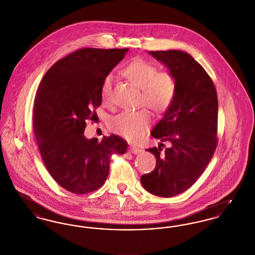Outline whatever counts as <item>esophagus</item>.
<instances>
[{
  "mask_svg": "<svg viewBox=\"0 0 255 255\" xmlns=\"http://www.w3.org/2000/svg\"><path fill=\"white\" fill-rule=\"evenodd\" d=\"M129 151H130V153L135 154V155H136V154H139V153L141 152L140 149H138V148H136V147H134V146H130Z\"/></svg>",
  "mask_w": 255,
  "mask_h": 255,
  "instance_id": "34e87169",
  "label": "esophagus"
}]
</instances>
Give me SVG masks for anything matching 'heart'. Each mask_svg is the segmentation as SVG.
Returning <instances> with one entry per match:
<instances>
[{
	"instance_id": "heart-1",
	"label": "heart",
	"mask_w": 255,
	"mask_h": 255,
	"mask_svg": "<svg viewBox=\"0 0 255 255\" xmlns=\"http://www.w3.org/2000/svg\"><path fill=\"white\" fill-rule=\"evenodd\" d=\"M123 74L133 84L141 89L140 102L150 109L161 112L172 102L176 83L173 76L167 73H158L157 68L142 59H136L123 69ZM113 77L108 74L101 84V98L105 104L112 100ZM151 122L148 111H123L110 120L109 126L114 133L127 139L135 140L140 138Z\"/></svg>"
}]
</instances>
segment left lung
I'll return each mask as SVG.
<instances>
[{
    "mask_svg": "<svg viewBox=\"0 0 255 255\" xmlns=\"http://www.w3.org/2000/svg\"><path fill=\"white\" fill-rule=\"evenodd\" d=\"M162 63L176 83L175 96L153 128L158 147L146 151L157 158L156 168L140 182L151 194L169 198L181 194L206 169L217 147L218 99L205 69L182 50L149 51ZM170 146L162 151V142Z\"/></svg>",
    "mask_w": 255,
    "mask_h": 255,
    "instance_id": "obj_1",
    "label": "left lung"
}]
</instances>
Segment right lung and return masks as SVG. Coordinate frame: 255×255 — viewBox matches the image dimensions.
Segmentation results:
<instances>
[{
	"instance_id": "obj_1",
	"label": "right lung",
	"mask_w": 255,
	"mask_h": 255,
	"mask_svg": "<svg viewBox=\"0 0 255 255\" xmlns=\"http://www.w3.org/2000/svg\"><path fill=\"white\" fill-rule=\"evenodd\" d=\"M129 49H78L49 68L37 90L33 131L43 161L54 181L74 194L100 188L114 154L127 151L119 135L87 138L86 122L102 103L101 84Z\"/></svg>"
}]
</instances>
